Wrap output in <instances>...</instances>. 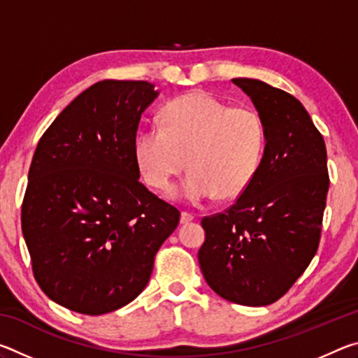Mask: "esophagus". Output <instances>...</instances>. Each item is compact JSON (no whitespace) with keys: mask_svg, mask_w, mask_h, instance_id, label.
I'll use <instances>...</instances> for the list:
<instances>
[{"mask_svg":"<svg viewBox=\"0 0 358 358\" xmlns=\"http://www.w3.org/2000/svg\"><path fill=\"white\" fill-rule=\"evenodd\" d=\"M194 217H196V215L194 213H189V211H181V224H187L194 221Z\"/></svg>","mask_w":358,"mask_h":358,"instance_id":"obj_1","label":"esophagus"}]
</instances>
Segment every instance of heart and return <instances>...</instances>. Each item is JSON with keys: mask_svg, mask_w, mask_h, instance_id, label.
I'll use <instances>...</instances> for the list:
<instances>
[{"mask_svg": "<svg viewBox=\"0 0 358 358\" xmlns=\"http://www.w3.org/2000/svg\"><path fill=\"white\" fill-rule=\"evenodd\" d=\"M162 126L148 124L136 137V159L147 183L169 191L186 169L191 173L178 196L191 203L235 199L243 194L262 164L266 131L252 107H230L205 92L172 99Z\"/></svg>", "mask_w": 358, "mask_h": 358, "instance_id": "heart-1", "label": "heart"}]
</instances>
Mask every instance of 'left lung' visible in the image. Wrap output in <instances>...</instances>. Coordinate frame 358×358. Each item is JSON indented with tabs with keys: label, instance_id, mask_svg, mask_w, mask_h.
Masks as SVG:
<instances>
[{
	"label": "left lung",
	"instance_id": "left-lung-1",
	"mask_svg": "<svg viewBox=\"0 0 358 358\" xmlns=\"http://www.w3.org/2000/svg\"><path fill=\"white\" fill-rule=\"evenodd\" d=\"M264 120L266 145L250 187L222 213L202 217L199 264L215 292L245 306L271 305L317 252L330 178L324 137L292 94L234 78Z\"/></svg>",
	"mask_w": 358,
	"mask_h": 358
}]
</instances>
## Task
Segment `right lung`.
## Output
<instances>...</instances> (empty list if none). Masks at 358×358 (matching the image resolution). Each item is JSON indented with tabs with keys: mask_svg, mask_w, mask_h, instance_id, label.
I'll return each instance as SVG.
<instances>
[{
	"mask_svg": "<svg viewBox=\"0 0 358 358\" xmlns=\"http://www.w3.org/2000/svg\"><path fill=\"white\" fill-rule=\"evenodd\" d=\"M156 96L145 80L94 83L36 147L23 237L42 292L71 311L99 316L134 300L180 222V210L138 180L136 136Z\"/></svg>",
	"mask_w": 358,
	"mask_h": 358,
	"instance_id": "1",
	"label": "right lung"
}]
</instances>
